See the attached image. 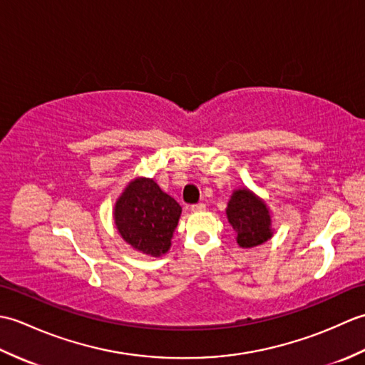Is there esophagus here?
<instances>
[{
    "label": "esophagus",
    "mask_w": 365,
    "mask_h": 365,
    "mask_svg": "<svg viewBox=\"0 0 365 365\" xmlns=\"http://www.w3.org/2000/svg\"><path fill=\"white\" fill-rule=\"evenodd\" d=\"M204 210H205V205L204 204H196V205L191 207V212H195V213H200V212H204Z\"/></svg>",
    "instance_id": "esophagus-1"
}]
</instances>
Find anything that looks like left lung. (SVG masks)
<instances>
[{
	"mask_svg": "<svg viewBox=\"0 0 365 365\" xmlns=\"http://www.w3.org/2000/svg\"><path fill=\"white\" fill-rule=\"evenodd\" d=\"M227 221L235 230L240 247L263 245L274 235L273 215L260 196L250 188H237L232 192L226 208Z\"/></svg>",
	"mask_w": 365,
	"mask_h": 365,
	"instance_id": "left-lung-1",
	"label": "left lung"
}]
</instances>
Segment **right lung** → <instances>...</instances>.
Masks as SVG:
<instances>
[{
    "label": "right lung",
    "instance_id": "right-lung-1",
    "mask_svg": "<svg viewBox=\"0 0 365 365\" xmlns=\"http://www.w3.org/2000/svg\"><path fill=\"white\" fill-rule=\"evenodd\" d=\"M182 207L153 178L135 177L114 204L113 218L123 242L150 257H161L170 247Z\"/></svg>",
    "mask_w": 365,
    "mask_h": 365
}]
</instances>
